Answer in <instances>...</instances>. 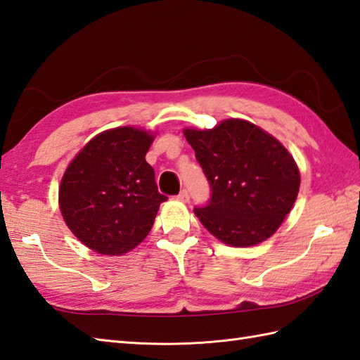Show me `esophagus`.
<instances>
[{
  "label": "esophagus",
  "mask_w": 360,
  "mask_h": 360,
  "mask_svg": "<svg viewBox=\"0 0 360 360\" xmlns=\"http://www.w3.org/2000/svg\"><path fill=\"white\" fill-rule=\"evenodd\" d=\"M177 198H179V200H181V202H189V193H188V191L186 189H181L180 191V194L177 195Z\"/></svg>",
  "instance_id": "1"
}]
</instances>
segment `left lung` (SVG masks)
I'll return each mask as SVG.
<instances>
[{"mask_svg":"<svg viewBox=\"0 0 360 360\" xmlns=\"http://www.w3.org/2000/svg\"><path fill=\"white\" fill-rule=\"evenodd\" d=\"M183 134L211 186L210 202L194 207L202 225L231 246H252L273 236L300 186L297 165L282 143L238 118Z\"/></svg>","mask_w":360,"mask_h":360,"instance_id":"1","label":"left lung"}]
</instances>
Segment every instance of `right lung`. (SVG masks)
I'll return each instance as SVG.
<instances>
[{
    "mask_svg": "<svg viewBox=\"0 0 360 360\" xmlns=\"http://www.w3.org/2000/svg\"><path fill=\"white\" fill-rule=\"evenodd\" d=\"M154 135L131 126L98 134L63 175L60 210L79 242L105 255H122L154 225L160 194L146 162Z\"/></svg>",
    "mask_w": 360,
    "mask_h": 360,
    "instance_id": "obj_1",
    "label": "right lung"
}]
</instances>
